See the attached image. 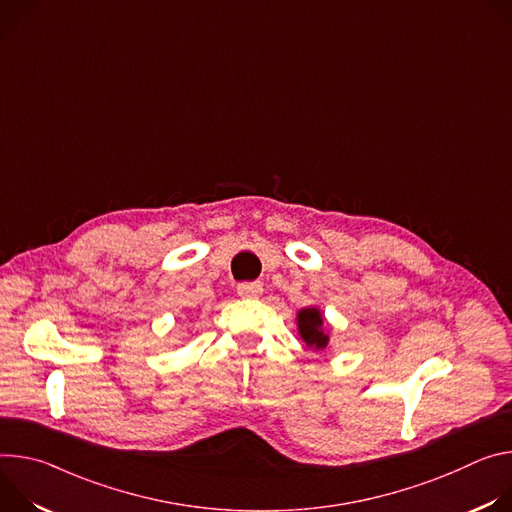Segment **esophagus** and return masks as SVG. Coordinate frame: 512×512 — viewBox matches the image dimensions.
<instances>
[{
	"label": "esophagus",
	"mask_w": 512,
	"mask_h": 512,
	"mask_svg": "<svg viewBox=\"0 0 512 512\" xmlns=\"http://www.w3.org/2000/svg\"><path fill=\"white\" fill-rule=\"evenodd\" d=\"M238 295L242 299H258L262 295V285L260 282H242L238 285Z\"/></svg>",
	"instance_id": "34e87169"
}]
</instances>
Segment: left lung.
<instances>
[{
    "label": "left lung",
    "instance_id": "1",
    "mask_svg": "<svg viewBox=\"0 0 512 512\" xmlns=\"http://www.w3.org/2000/svg\"><path fill=\"white\" fill-rule=\"evenodd\" d=\"M297 331L313 352H323L329 346V323L319 307H303L297 313Z\"/></svg>",
    "mask_w": 512,
    "mask_h": 512
}]
</instances>
